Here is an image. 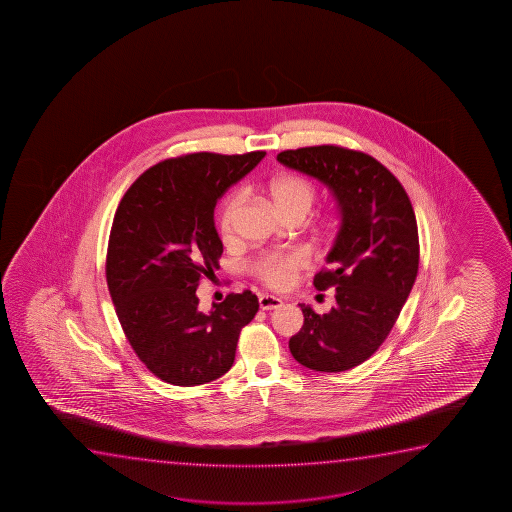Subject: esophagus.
<instances>
[{"mask_svg": "<svg viewBox=\"0 0 512 512\" xmlns=\"http://www.w3.org/2000/svg\"><path fill=\"white\" fill-rule=\"evenodd\" d=\"M259 306L264 311H271V309L283 306V301H281L280 297H274V295H260Z\"/></svg>", "mask_w": 512, "mask_h": 512, "instance_id": "esophagus-1", "label": "esophagus"}]
</instances>
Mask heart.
I'll return each mask as SVG.
<instances>
[{"label":"heart","mask_w":512,"mask_h":512,"mask_svg":"<svg viewBox=\"0 0 512 512\" xmlns=\"http://www.w3.org/2000/svg\"><path fill=\"white\" fill-rule=\"evenodd\" d=\"M267 194L283 217L306 218L315 206L318 189L306 176L281 175L269 182ZM241 204H243V194L234 192L231 196L225 197L224 203L218 208V232L224 241H231L234 238ZM308 264V253L301 250L267 253L264 257L255 260L253 273L267 287L283 290L294 285L297 274L304 267H308Z\"/></svg>","instance_id":"obj_1"}]
</instances>
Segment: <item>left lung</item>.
<instances>
[{
	"label": "left lung",
	"mask_w": 512,
	"mask_h": 512,
	"mask_svg": "<svg viewBox=\"0 0 512 512\" xmlns=\"http://www.w3.org/2000/svg\"><path fill=\"white\" fill-rule=\"evenodd\" d=\"M287 168L325 183L336 197L341 225L318 290L336 288V308L318 315L299 304L302 329L288 348L299 364L322 372L353 369L385 343L411 294L420 243L406 190L371 155L336 145L285 150Z\"/></svg>",
	"instance_id": "obj_1"
}]
</instances>
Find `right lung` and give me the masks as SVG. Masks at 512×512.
<instances>
[{
  "mask_svg": "<svg viewBox=\"0 0 512 512\" xmlns=\"http://www.w3.org/2000/svg\"><path fill=\"white\" fill-rule=\"evenodd\" d=\"M266 152L182 155L147 169L120 201L106 253V283L134 353L169 385L224 376L239 332L259 311L250 290L199 309L196 290L213 278L224 245L215 206Z\"/></svg>",
  "mask_w": 512,
  "mask_h": 512,
  "instance_id": "right-lung-1",
  "label": "right lung"
}]
</instances>
